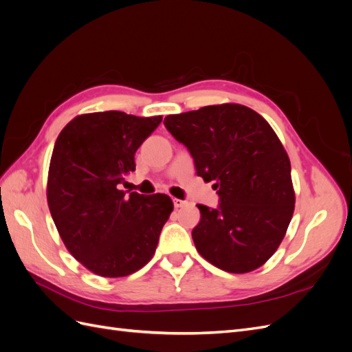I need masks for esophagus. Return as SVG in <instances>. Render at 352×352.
Here are the masks:
<instances>
[{
    "instance_id": "obj_1",
    "label": "esophagus",
    "mask_w": 352,
    "mask_h": 352,
    "mask_svg": "<svg viewBox=\"0 0 352 352\" xmlns=\"http://www.w3.org/2000/svg\"><path fill=\"white\" fill-rule=\"evenodd\" d=\"M173 204H175V207H176V208H180V207L186 206L188 202H186V201H184V199H177V198H175V199H173Z\"/></svg>"
}]
</instances>
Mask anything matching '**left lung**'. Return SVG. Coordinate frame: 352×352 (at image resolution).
Masks as SVG:
<instances>
[{"instance_id":"8db88e82","label":"left lung","mask_w":352,"mask_h":352,"mask_svg":"<svg viewBox=\"0 0 352 352\" xmlns=\"http://www.w3.org/2000/svg\"><path fill=\"white\" fill-rule=\"evenodd\" d=\"M164 126L219 194L216 208L198 204L197 251L229 273L261 267L280 245L295 206L291 162L278 135L241 104L170 114Z\"/></svg>"}]
</instances>
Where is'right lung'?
I'll list each match as a JSON object with an SVG mask.
<instances>
[{
  "instance_id": "right-lung-1",
  "label": "right lung",
  "mask_w": 352,
  "mask_h": 352,
  "mask_svg": "<svg viewBox=\"0 0 352 352\" xmlns=\"http://www.w3.org/2000/svg\"><path fill=\"white\" fill-rule=\"evenodd\" d=\"M162 116L123 111L74 117L52 150L47 199L66 248L102 278H123L153 258L173 211L164 194L126 195L119 185L135 170V153Z\"/></svg>"
}]
</instances>
